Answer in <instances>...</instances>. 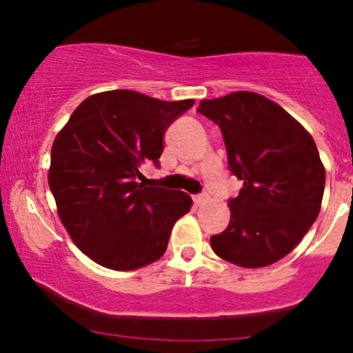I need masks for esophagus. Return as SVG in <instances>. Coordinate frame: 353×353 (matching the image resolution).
<instances>
[{
	"label": "esophagus",
	"mask_w": 353,
	"mask_h": 353,
	"mask_svg": "<svg viewBox=\"0 0 353 353\" xmlns=\"http://www.w3.org/2000/svg\"><path fill=\"white\" fill-rule=\"evenodd\" d=\"M205 202H209V197L205 196V194H202V196H194V205H196V208H201Z\"/></svg>",
	"instance_id": "1"
}]
</instances>
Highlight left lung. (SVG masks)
<instances>
[{"label": "left lung", "instance_id": "left-lung-1", "mask_svg": "<svg viewBox=\"0 0 353 353\" xmlns=\"http://www.w3.org/2000/svg\"><path fill=\"white\" fill-rule=\"evenodd\" d=\"M197 111L221 128L230 172L244 182L229 201L228 229L210 237L212 250L245 269L281 261L322 208L325 168L310 132L277 103L250 91L204 99Z\"/></svg>", "mask_w": 353, "mask_h": 353}]
</instances>
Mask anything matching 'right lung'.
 <instances>
[{"instance_id": "add662e5", "label": "right lung", "mask_w": 353, "mask_h": 353, "mask_svg": "<svg viewBox=\"0 0 353 353\" xmlns=\"http://www.w3.org/2000/svg\"><path fill=\"white\" fill-rule=\"evenodd\" d=\"M192 104L104 91L84 99L58 132L48 182L64 229L96 264L136 270L163 257L192 199L182 190L145 188L139 168L157 164L165 129Z\"/></svg>"}]
</instances>
